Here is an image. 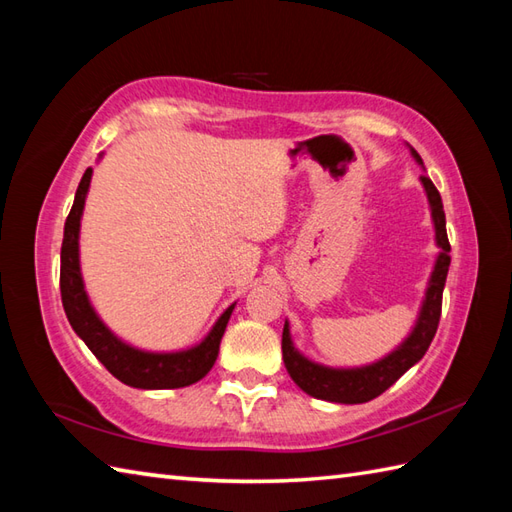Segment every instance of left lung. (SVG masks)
I'll use <instances>...</instances> for the list:
<instances>
[{
  "mask_svg": "<svg viewBox=\"0 0 512 512\" xmlns=\"http://www.w3.org/2000/svg\"><path fill=\"white\" fill-rule=\"evenodd\" d=\"M411 149V147H409ZM411 156L416 158L418 165H422V158L416 149H411ZM424 191H427V200L431 206L433 226H436V244L440 246V255L433 266V273L429 279L427 292H424V301L418 314V321L413 325L411 334L402 341L394 352L387 354L380 361L365 365V367H352V369H334L319 363L308 361L306 356L299 354L292 345L288 321L284 323V334H281V352H284V363L290 378L306 391L308 396L328 400V402H341V405H358V402L374 400L383 394L396 380L407 372L409 367L416 365L420 358L427 354L429 345L436 336L440 312H442V290L444 281H447L449 264H451V244L447 237V217H444L442 198L427 176H420Z\"/></svg>",
  "mask_w": 512,
  "mask_h": 512,
  "instance_id": "left-lung-1",
  "label": "left lung"
}]
</instances>
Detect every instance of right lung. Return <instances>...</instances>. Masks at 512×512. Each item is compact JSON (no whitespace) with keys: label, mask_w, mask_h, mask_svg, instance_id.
Wrapping results in <instances>:
<instances>
[{"label":"right lung","mask_w":512,"mask_h":512,"mask_svg":"<svg viewBox=\"0 0 512 512\" xmlns=\"http://www.w3.org/2000/svg\"><path fill=\"white\" fill-rule=\"evenodd\" d=\"M92 180V167L85 169L74 195V204L63 228L61 244V301L72 330L81 336L90 352L105 365L107 372L121 383L138 389H176L198 383L211 372L220 352V341L235 308L228 306L204 341L182 352H143L123 343L99 319L83 286L79 266V228Z\"/></svg>","instance_id":"add662e5"}]
</instances>
